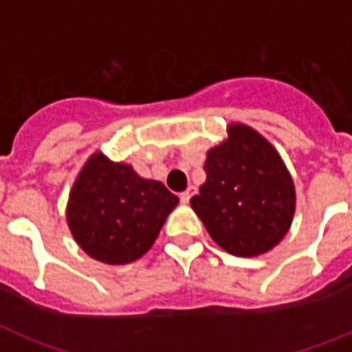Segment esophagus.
Listing matches in <instances>:
<instances>
[{
	"mask_svg": "<svg viewBox=\"0 0 352 352\" xmlns=\"http://www.w3.org/2000/svg\"><path fill=\"white\" fill-rule=\"evenodd\" d=\"M195 193H197V186H190V188H188V190H186L184 193L181 195V202L182 204H190L191 197H193Z\"/></svg>",
	"mask_w": 352,
	"mask_h": 352,
	"instance_id": "obj_1",
	"label": "esophagus"
}]
</instances>
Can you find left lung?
I'll list each match as a JSON object with an SVG mask.
<instances>
[{"instance_id":"obj_1","label":"left lung","mask_w":352,"mask_h":352,"mask_svg":"<svg viewBox=\"0 0 352 352\" xmlns=\"http://www.w3.org/2000/svg\"><path fill=\"white\" fill-rule=\"evenodd\" d=\"M206 182L190 200L212 241L232 256L254 258L290 231L297 195L276 146L252 126L232 121L206 153Z\"/></svg>"}]
</instances>
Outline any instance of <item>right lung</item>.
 Wrapping results in <instances>:
<instances>
[{
  "label": "right lung",
  "instance_id": "add662e5",
  "mask_svg": "<svg viewBox=\"0 0 352 352\" xmlns=\"http://www.w3.org/2000/svg\"><path fill=\"white\" fill-rule=\"evenodd\" d=\"M179 199L159 181L138 175L132 164L102 150L87 157L66 206L76 245L105 265H126L152 249Z\"/></svg>",
  "mask_w": 352,
  "mask_h": 352
}]
</instances>
